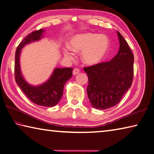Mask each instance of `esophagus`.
<instances>
[{
  "instance_id": "34e87169",
  "label": "esophagus",
  "mask_w": 154,
  "mask_h": 154,
  "mask_svg": "<svg viewBox=\"0 0 154 154\" xmlns=\"http://www.w3.org/2000/svg\"><path fill=\"white\" fill-rule=\"evenodd\" d=\"M79 69H77V68H75V69H73V74L74 75H77V74H78L79 73Z\"/></svg>"
}]
</instances>
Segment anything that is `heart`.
<instances>
[{
    "instance_id": "1",
    "label": "heart",
    "mask_w": 154,
    "mask_h": 154,
    "mask_svg": "<svg viewBox=\"0 0 154 154\" xmlns=\"http://www.w3.org/2000/svg\"><path fill=\"white\" fill-rule=\"evenodd\" d=\"M69 48L72 51L81 53V59L88 65H95L103 61L109 49V40L105 35L95 33H84L72 37L69 42ZM66 58L72 60L73 54L67 49L63 50Z\"/></svg>"
}]
</instances>
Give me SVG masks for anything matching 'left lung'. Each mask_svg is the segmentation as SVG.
<instances>
[{
    "label": "left lung",
    "mask_w": 154,
    "mask_h": 154,
    "mask_svg": "<svg viewBox=\"0 0 154 154\" xmlns=\"http://www.w3.org/2000/svg\"><path fill=\"white\" fill-rule=\"evenodd\" d=\"M119 50L110 61L84 67L89 79L87 95L92 106L107 109L119 103L134 78V57L127 42L117 31Z\"/></svg>",
    "instance_id": "obj_1"
}]
</instances>
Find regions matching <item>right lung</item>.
Segmentation results:
<instances>
[{
  "instance_id": "right-lung-1",
  "label": "right lung",
  "mask_w": 154,
  "mask_h": 154,
  "mask_svg": "<svg viewBox=\"0 0 154 154\" xmlns=\"http://www.w3.org/2000/svg\"><path fill=\"white\" fill-rule=\"evenodd\" d=\"M44 30L33 31L20 42L15 53L14 78L17 85L26 96L33 103L44 107H53L61 99L65 83L70 79L73 69L56 68L46 82L38 86L30 85L24 79L20 67V54L25 45L32 41L40 40Z\"/></svg>"
}]
</instances>
